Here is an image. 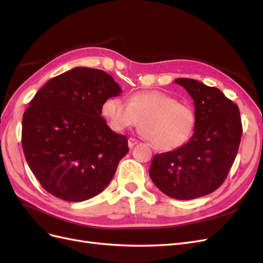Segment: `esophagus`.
Wrapping results in <instances>:
<instances>
[{
  "label": "esophagus",
  "mask_w": 263,
  "mask_h": 263,
  "mask_svg": "<svg viewBox=\"0 0 263 263\" xmlns=\"http://www.w3.org/2000/svg\"><path fill=\"white\" fill-rule=\"evenodd\" d=\"M138 142H139V141H138L137 139H135V138H132V137H130V138L128 139V147H129V148H133L134 146H136V145L138 144Z\"/></svg>",
  "instance_id": "34e87169"
}]
</instances>
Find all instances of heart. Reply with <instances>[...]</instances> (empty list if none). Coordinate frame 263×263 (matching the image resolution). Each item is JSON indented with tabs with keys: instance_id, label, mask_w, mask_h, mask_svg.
Listing matches in <instances>:
<instances>
[{
	"instance_id": "heart-1",
	"label": "heart",
	"mask_w": 263,
	"mask_h": 263,
	"mask_svg": "<svg viewBox=\"0 0 263 263\" xmlns=\"http://www.w3.org/2000/svg\"><path fill=\"white\" fill-rule=\"evenodd\" d=\"M102 115L115 132H123L141 121V134L164 151L184 146L196 126L192 107L160 91L135 93L129 103L117 97L108 98L102 105Z\"/></svg>"
}]
</instances>
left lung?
<instances>
[{
  "label": "left lung",
  "instance_id": "1",
  "mask_svg": "<svg viewBox=\"0 0 263 263\" xmlns=\"http://www.w3.org/2000/svg\"><path fill=\"white\" fill-rule=\"evenodd\" d=\"M174 83L184 87L194 101L195 130L184 146L156 155L149 176L165 195L193 200L224 183L240 145L241 118L238 106L217 87L186 78Z\"/></svg>",
  "mask_w": 263,
  "mask_h": 263
}]
</instances>
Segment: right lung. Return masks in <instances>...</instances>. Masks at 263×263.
Returning <instances> with one entry per match:
<instances>
[{
    "label": "right lung",
    "instance_id": "1",
    "mask_svg": "<svg viewBox=\"0 0 263 263\" xmlns=\"http://www.w3.org/2000/svg\"><path fill=\"white\" fill-rule=\"evenodd\" d=\"M122 89L103 70L77 67L39 90L23 115L22 145L42 186L68 202L100 194L128 153V140L109 128L102 105Z\"/></svg>",
    "mask_w": 263,
    "mask_h": 263
}]
</instances>
